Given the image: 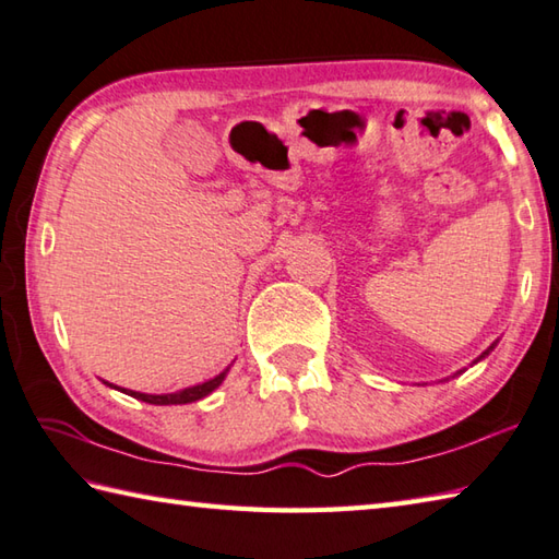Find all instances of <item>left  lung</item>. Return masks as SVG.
Segmentation results:
<instances>
[{
  "instance_id": "8db88e82",
  "label": "left lung",
  "mask_w": 559,
  "mask_h": 559,
  "mask_svg": "<svg viewBox=\"0 0 559 559\" xmlns=\"http://www.w3.org/2000/svg\"><path fill=\"white\" fill-rule=\"evenodd\" d=\"M491 348H495V346H491ZM487 354H489V348H487V352H485V354H483V356H479V358H485V356H487Z\"/></svg>"
}]
</instances>
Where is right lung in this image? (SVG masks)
<instances>
[{
    "mask_svg": "<svg viewBox=\"0 0 559 559\" xmlns=\"http://www.w3.org/2000/svg\"><path fill=\"white\" fill-rule=\"evenodd\" d=\"M225 373H227V370H225ZM225 373L203 382V385L186 388L181 392H171V395H145V392H133V390H123V392H126V395H130V397L147 402V404H186V402H195V400H201L205 395H211V392L225 380Z\"/></svg>",
    "mask_w": 559,
    "mask_h": 559,
    "instance_id": "1",
    "label": "right lung"
}]
</instances>
